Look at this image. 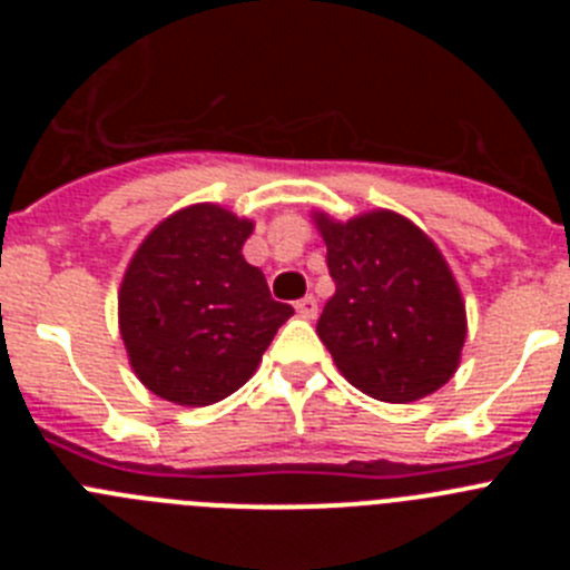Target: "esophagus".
I'll return each instance as SVG.
<instances>
[{
  "label": "esophagus",
  "mask_w": 570,
  "mask_h": 570,
  "mask_svg": "<svg viewBox=\"0 0 570 570\" xmlns=\"http://www.w3.org/2000/svg\"><path fill=\"white\" fill-rule=\"evenodd\" d=\"M316 299L314 296H302L299 302H296V314L302 316V320H316Z\"/></svg>",
  "instance_id": "esophagus-1"
}]
</instances>
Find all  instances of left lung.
Instances as JSON below:
<instances>
[{"label": "left lung", "mask_w": 570, "mask_h": 570, "mask_svg": "<svg viewBox=\"0 0 570 570\" xmlns=\"http://www.w3.org/2000/svg\"><path fill=\"white\" fill-rule=\"evenodd\" d=\"M336 282L316 334L362 394L416 402L456 374L468 336L465 299L436 242L387 208L340 223L314 210Z\"/></svg>", "instance_id": "1"}]
</instances>
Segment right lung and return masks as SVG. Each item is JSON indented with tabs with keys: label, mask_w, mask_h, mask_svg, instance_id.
I'll use <instances>...</instances> for the list:
<instances>
[{
	"label": "right lung",
	"mask_w": 570,
	"mask_h": 570,
	"mask_svg": "<svg viewBox=\"0 0 570 570\" xmlns=\"http://www.w3.org/2000/svg\"><path fill=\"white\" fill-rule=\"evenodd\" d=\"M250 234L254 219L196 203L139 242L119 285V334L150 394L185 407L225 400L294 316L242 256Z\"/></svg>",
	"instance_id": "right-lung-1"
}]
</instances>
